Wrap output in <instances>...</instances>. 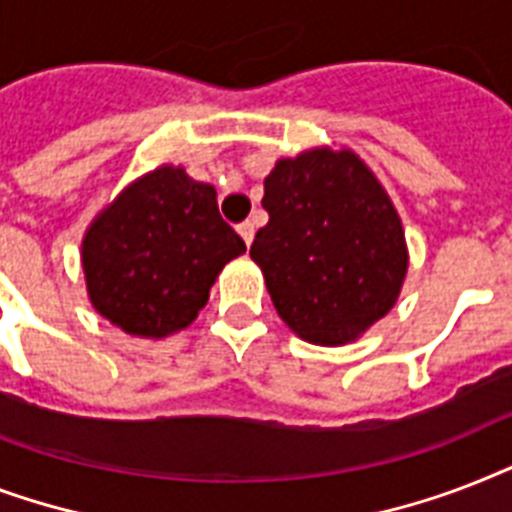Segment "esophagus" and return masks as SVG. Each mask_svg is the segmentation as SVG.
<instances>
[{"label":"esophagus","mask_w":512,"mask_h":512,"mask_svg":"<svg viewBox=\"0 0 512 512\" xmlns=\"http://www.w3.org/2000/svg\"><path fill=\"white\" fill-rule=\"evenodd\" d=\"M239 236L249 247V244H252V239H255V223H252V220H244V223L239 225Z\"/></svg>","instance_id":"obj_1"}]
</instances>
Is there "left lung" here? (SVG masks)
<instances>
[{
    "mask_svg": "<svg viewBox=\"0 0 512 512\" xmlns=\"http://www.w3.org/2000/svg\"><path fill=\"white\" fill-rule=\"evenodd\" d=\"M268 225L252 241L281 321L300 340L337 348L396 305L409 249L388 191L350 148L316 146L265 177Z\"/></svg>",
    "mask_w": 512,
    "mask_h": 512,
    "instance_id": "8db88e82",
    "label": "left lung"
}]
</instances>
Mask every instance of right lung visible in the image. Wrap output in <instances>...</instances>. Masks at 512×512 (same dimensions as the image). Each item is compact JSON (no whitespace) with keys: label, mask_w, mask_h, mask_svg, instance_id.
Segmentation results:
<instances>
[{"label":"right lung","mask_w":512,"mask_h":512,"mask_svg":"<svg viewBox=\"0 0 512 512\" xmlns=\"http://www.w3.org/2000/svg\"><path fill=\"white\" fill-rule=\"evenodd\" d=\"M244 241L217 212L215 185L162 164L100 209L82 239L92 308L132 337L191 327Z\"/></svg>","instance_id":"right-lung-1"}]
</instances>
